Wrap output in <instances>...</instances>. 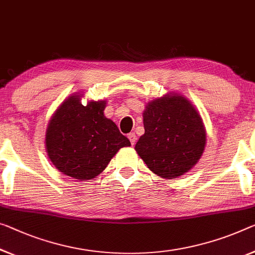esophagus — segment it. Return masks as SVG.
<instances>
[{
    "label": "esophagus",
    "instance_id": "obj_1",
    "mask_svg": "<svg viewBox=\"0 0 255 255\" xmlns=\"http://www.w3.org/2000/svg\"><path fill=\"white\" fill-rule=\"evenodd\" d=\"M128 138L130 139V141H131V144L133 146V144H134V143H135V141H136V135L134 134V133H128Z\"/></svg>",
    "mask_w": 255,
    "mask_h": 255
}]
</instances>
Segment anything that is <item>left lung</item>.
I'll return each instance as SVG.
<instances>
[{"label":"left lung","mask_w":255,"mask_h":255,"mask_svg":"<svg viewBox=\"0 0 255 255\" xmlns=\"http://www.w3.org/2000/svg\"><path fill=\"white\" fill-rule=\"evenodd\" d=\"M143 127L134 149L158 177L175 179L185 174L204 151L206 132L202 117L183 96L167 93L148 103Z\"/></svg>","instance_id":"8db88e82"}]
</instances>
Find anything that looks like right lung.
<instances>
[{"label": "right lung", "mask_w": 255, "mask_h": 255, "mask_svg": "<svg viewBox=\"0 0 255 255\" xmlns=\"http://www.w3.org/2000/svg\"><path fill=\"white\" fill-rule=\"evenodd\" d=\"M81 98L77 93L70 96L51 117L45 146L57 170L84 181L99 175L116 152L131 142L105 117V100L83 106Z\"/></svg>", "instance_id": "1"}]
</instances>
